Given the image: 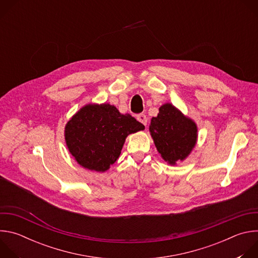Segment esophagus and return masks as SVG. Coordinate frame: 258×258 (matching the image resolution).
Listing matches in <instances>:
<instances>
[{"mask_svg": "<svg viewBox=\"0 0 258 258\" xmlns=\"http://www.w3.org/2000/svg\"><path fill=\"white\" fill-rule=\"evenodd\" d=\"M137 119H138L141 123H143L144 125H147V121H148V119H147V117H146L145 114H139V115L137 116Z\"/></svg>", "mask_w": 258, "mask_h": 258, "instance_id": "34e87169", "label": "esophagus"}]
</instances>
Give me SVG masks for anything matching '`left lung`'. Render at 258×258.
<instances>
[{
	"label": "left lung",
	"mask_w": 258,
	"mask_h": 258,
	"mask_svg": "<svg viewBox=\"0 0 258 258\" xmlns=\"http://www.w3.org/2000/svg\"><path fill=\"white\" fill-rule=\"evenodd\" d=\"M149 132L158 153L169 165L185 160L198 140L196 122L171 103L159 108L158 115L151 119Z\"/></svg>",
	"instance_id": "1"
}]
</instances>
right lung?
Instances as JSON below:
<instances>
[{"mask_svg": "<svg viewBox=\"0 0 258 258\" xmlns=\"http://www.w3.org/2000/svg\"><path fill=\"white\" fill-rule=\"evenodd\" d=\"M145 126L114 105L89 103L73 114L64 127L67 149L84 168L107 171L118 159L128 135Z\"/></svg>", "mask_w": 258, "mask_h": 258, "instance_id": "add662e5", "label": "right lung"}]
</instances>
